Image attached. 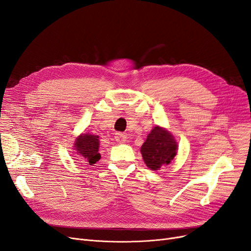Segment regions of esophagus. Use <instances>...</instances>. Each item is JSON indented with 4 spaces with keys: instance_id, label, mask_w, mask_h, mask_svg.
<instances>
[{
    "instance_id": "34e87169",
    "label": "esophagus",
    "mask_w": 251,
    "mask_h": 251,
    "mask_svg": "<svg viewBox=\"0 0 251 251\" xmlns=\"http://www.w3.org/2000/svg\"><path fill=\"white\" fill-rule=\"evenodd\" d=\"M115 140L117 142H119V143H123V142H125L126 140V136L124 133L118 132V133L115 134Z\"/></svg>"
}]
</instances>
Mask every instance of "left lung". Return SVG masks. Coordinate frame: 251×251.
Returning a JSON list of instances; mask_svg holds the SVG:
<instances>
[{"instance_id":"obj_1","label":"left lung","mask_w":251,"mask_h":251,"mask_svg":"<svg viewBox=\"0 0 251 251\" xmlns=\"http://www.w3.org/2000/svg\"><path fill=\"white\" fill-rule=\"evenodd\" d=\"M178 144L174 136L164 127L156 126L148 135L140 149L144 163L151 171L168 165L177 154Z\"/></svg>"}]
</instances>
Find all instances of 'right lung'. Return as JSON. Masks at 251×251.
Listing matches in <instances>:
<instances>
[{
	"instance_id": "obj_1",
	"label": "right lung",
	"mask_w": 251,
	"mask_h": 251,
	"mask_svg": "<svg viewBox=\"0 0 251 251\" xmlns=\"http://www.w3.org/2000/svg\"><path fill=\"white\" fill-rule=\"evenodd\" d=\"M74 150H76L77 155L87 162L86 164L93 165L100 159L98 153L100 149V137L97 135L81 134L74 142Z\"/></svg>"
}]
</instances>
